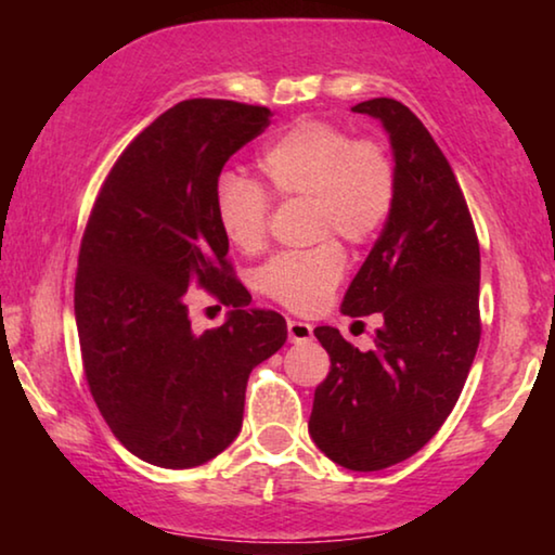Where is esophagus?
I'll return each mask as SVG.
<instances>
[{
    "label": "esophagus",
    "mask_w": 555,
    "mask_h": 555,
    "mask_svg": "<svg viewBox=\"0 0 555 555\" xmlns=\"http://www.w3.org/2000/svg\"><path fill=\"white\" fill-rule=\"evenodd\" d=\"M286 331L291 343H308L313 337V327L304 321H294V318L286 321Z\"/></svg>",
    "instance_id": "esophagus-1"
}]
</instances>
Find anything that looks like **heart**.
<instances>
[{"label": "heart", "mask_w": 555, "mask_h": 555, "mask_svg": "<svg viewBox=\"0 0 555 555\" xmlns=\"http://www.w3.org/2000/svg\"><path fill=\"white\" fill-rule=\"evenodd\" d=\"M257 166L264 189L224 176L215 195L224 240L244 255H257L267 242V192L276 201L308 198L318 237L335 232L350 244L377 237L397 201V168L387 149L372 139H352L331 121H298L261 152ZM345 264L340 244L323 240L311 249L269 259L257 284L291 311L313 313L343 281Z\"/></svg>", "instance_id": "b5f03b06"}]
</instances>
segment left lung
Segmentation results:
<instances>
[{
	"label": "left lung",
	"instance_id": "obj_1",
	"mask_svg": "<svg viewBox=\"0 0 555 555\" xmlns=\"http://www.w3.org/2000/svg\"><path fill=\"white\" fill-rule=\"evenodd\" d=\"M352 112L389 131L397 201L343 300V313H379L360 352L337 327H315L331 354L308 434L354 473L418 453L453 411L480 345V242L453 168L413 112L374 98Z\"/></svg>",
	"mask_w": 555,
	"mask_h": 555
}]
</instances>
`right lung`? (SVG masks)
I'll list each match as a JSON object with an SVG mask.
<instances>
[{
  "instance_id": "obj_1",
  "label": "right lung",
  "mask_w": 555,
  "mask_h": 555,
  "mask_svg": "<svg viewBox=\"0 0 555 555\" xmlns=\"http://www.w3.org/2000/svg\"><path fill=\"white\" fill-rule=\"evenodd\" d=\"M271 109L183 100L112 166L92 205L75 274V323L92 399L129 453L195 467L242 428L249 372L286 343L276 311L247 308L215 195L228 158L271 125ZM233 308L192 333L186 288Z\"/></svg>"
}]
</instances>
